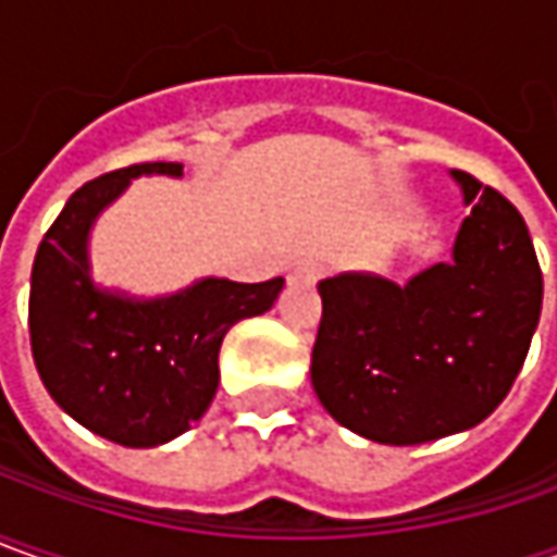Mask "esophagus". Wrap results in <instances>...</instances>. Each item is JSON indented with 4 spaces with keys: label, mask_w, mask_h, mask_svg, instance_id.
I'll use <instances>...</instances> for the list:
<instances>
[{
    "label": "esophagus",
    "mask_w": 557,
    "mask_h": 557,
    "mask_svg": "<svg viewBox=\"0 0 557 557\" xmlns=\"http://www.w3.org/2000/svg\"><path fill=\"white\" fill-rule=\"evenodd\" d=\"M326 274V268L320 264V261H301V264H296L293 268V274H289V280L293 283H298V286H314L317 280Z\"/></svg>",
    "instance_id": "esophagus-1"
}]
</instances>
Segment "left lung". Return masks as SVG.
Returning a JSON list of instances; mask_svg holds the SVG:
<instances>
[{"label":"left lung","mask_w":557,"mask_h":557,"mask_svg":"<svg viewBox=\"0 0 557 557\" xmlns=\"http://www.w3.org/2000/svg\"><path fill=\"white\" fill-rule=\"evenodd\" d=\"M450 178L471 206L450 259L407 283L370 271L317 283V400L375 444L410 447L484 422L540 323L543 274L521 212L459 169Z\"/></svg>","instance_id":"obj_1"}]
</instances>
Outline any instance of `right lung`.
<instances>
[{"instance_id": "1", "label": "right lung", "mask_w": 557, "mask_h": 557, "mask_svg": "<svg viewBox=\"0 0 557 557\" xmlns=\"http://www.w3.org/2000/svg\"><path fill=\"white\" fill-rule=\"evenodd\" d=\"M141 175L182 178V163H141L83 184L29 274V345L51 400L83 429L123 447H160L200 422L219 392L221 342L264 314L283 277H200L178 293L135 296L95 280L91 231Z\"/></svg>"}]
</instances>
